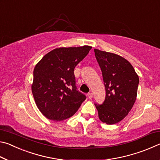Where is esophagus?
I'll use <instances>...</instances> for the list:
<instances>
[{
	"label": "esophagus",
	"mask_w": 160,
	"mask_h": 160,
	"mask_svg": "<svg viewBox=\"0 0 160 160\" xmlns=\"http://www.w3.org/2000/svg\"><path fill=\"white\" fill-rule=\"evenodd\" d=\"M88 97L89 99H92V97H93V94L92 93V92L88 93Z\"/></svg>",
	"instance_id": "obj_1"
}]
</instances>
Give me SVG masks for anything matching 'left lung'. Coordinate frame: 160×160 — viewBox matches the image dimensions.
I'll use <instances>...</instances> for the list:
<instances>
[{"label":"left lung","instance_id":"1","mask_svg":"<svg viewBox=\"0 0 160 160\" xmlns=\"http://www.w3.org/2000/svg\"><path fill=\"white\" fill-rule=\"evenodd\" d=\"M102 72L106 97L95 104L100 121L112 125L126 117L135 102L138 75L128 61L117 54L94 49Z\"/></svg>","mask_w":160,"mask_h":160}]
</instances>
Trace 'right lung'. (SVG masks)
Wrapping results in <instances>:
<instances>
[{
  "label": "right lung",
  "instance_id": "add662e5",
  "mask_svg": "<svg viewBox=\"0 0 160 160\" xmlns=\"http://www.w3.org/2000/svg\"><path fill=\"white\" fill-rule=\"evenodd\" d=\"M92 47H60L46 54L34 69L32 92L37 107L48 119L71 117L86 97L77 91L74 68Z\"/></svg>",
  "mask_w": 160,
  "mask_h": 160
}]
</instances>
